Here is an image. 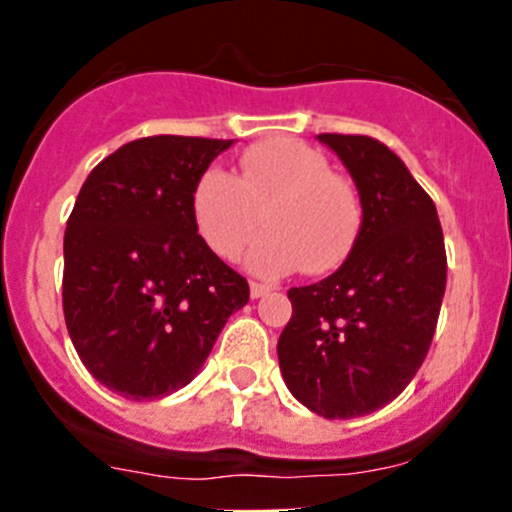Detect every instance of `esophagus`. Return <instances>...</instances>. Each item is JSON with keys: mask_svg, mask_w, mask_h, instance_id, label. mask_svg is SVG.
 <instances>
[{"mask_svg": "<svg viewBox=\"0 0 512 512\" xmlns=\"http://www.w3.org/2000/svg\"><path fill=\"white\" fill-rule=\"evenodd\" d=\"M271 292L269 284H259V282H251V300H259V297H266Z\"/></svg>", "mask_w": 512, "mask_h": 512, "instance_id": "esophagus-1", "label": "esophagus"}]
</instances>
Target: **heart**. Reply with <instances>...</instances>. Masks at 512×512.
I'll list each match as a JSON object with an SVG mask.
<instances>
[{
  "label": "heart",
  "instance_id": "obj_1",
  "mask_svg": "<svg viewBox=\"0 0 512 512\" xmlns=\"http://www.w3.org/2000/svg\"><path fill=\"white\" fill-rule=\"evenodd\" d=\"M197 230L207 246L233 259L264 220L266 230L243 261L256 277L277 279L305 266L310 274L336 269L354 248L361 202L328 158L295 138H271L246 148L238 176L207 169L192 192Z\"/></svg>",
  "mask_w": 512,
  "mask_h": 512
}]
</instances>
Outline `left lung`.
I'll return each mask as SVG.
<instances>
[{
	"label": "left lung",
	"mask_w": 512,
	"mask_h": 512,
	"mask_svg": "<svg viewBox=\"0 0 512 512\" xmlns=\"http://www.w3.org/2000/svg\"><path fill=\"white\" fill-rule=\"evenodd\" d=\"M361 202L354 248L330 277L292 287L277 343L284 384L328 420L369 415L418 374L446 292V248L433 200L400 156L366 135H318Z\"/></svg>",
	"instance_id": "8db88e82"
}]
</instances>
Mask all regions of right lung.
I'll list each match as a JSON object with an SVG mask.
<instances>
[{
  "mask_svg": "<svg viewBox=\"0 0 512 512\" xmlns=\"http://www.w3.org/2000/svg\"><path fill=\"white\" fill-rule=\"evenodd\" d=\"M233 140L153 135L87 176L63 235V315L92 377L156 400L200 374L248 282L197 233L194 184Z\"/></svg>",
  "mask_w": 512,
  "mask_h": 512,
  "instance_id": "add662e5",
  "label": "right lung"
}]
</instances>
